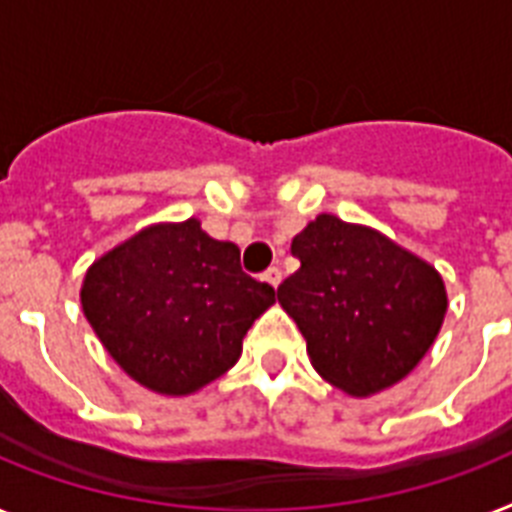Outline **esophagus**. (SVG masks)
Here are the masks:
<instances>
[{"label":"esophagus","mask_w":512,"mask_h":512,"mask_svg":"<svg viewBox=\"0 0 512 512\" xmlns=\"http://www.w3.org/2000/svg\"><path fill=\"white\" fill-rule=\"evenodd\" d=\"M263 281H265V284L273 286V289H276V286L281 284V270H278L276 265H273V268H268V270H265V273H263Z\"/></svg>","instance_id":"34e87169"}]
</instances>
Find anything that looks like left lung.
I'll list each match as a JSON object with an SVG mask.
<instances>
[{
  "label": "left lung",
  "mask_w": 512,
  "mask_h": 512,
  "mask_svg": "<svg viewBox=\"0 0 512 512\" xmlns=\"http://www.w3.org/2000/svg\"><path fill=\"white\" fill-rule=\"evenodd\" d=\"M299 270L278 302L310 363L350 397H373L413 371L447 315L439 270L371 226L321 213L292 239Z\"/></svg>",
  "instance_id": "obj_1"
}]
</instances>
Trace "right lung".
Segmentation results:
<instances>
[{"label": "right lung", "mask_w": 512, "mask_h": 512, "mask_svg": "<svg viewBox=\"0 0 512 512\" xmlns=\"http://www.w3.org/2000/svg\"><path fill=\"white\" fill-rule=\"evenodd\" d=\"M276 289L247 276L234 242L197 218L152 223L89 265L86 321L110 357L149 392L186 397L234 368L249 326Z\"/></svg>", "instance_id": "obj_1"}]
</instances>
